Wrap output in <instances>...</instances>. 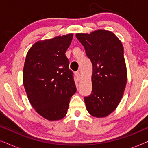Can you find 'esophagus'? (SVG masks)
<instances>
[{"instance_id": "esophagus-1", "label": "esophagus", "mask_w": 148, "mask_h": 148, "mask_svg": "<svg viewBox=\"0 0 148 148\" xmlns=\"http://www.w3.org/2000/svg\"><path fill=\"white\" fill-rule=\"evenodd\" d=\"M75 76H76V78L77 81H79L81 79V78H82V76H81V74L79 72H76L75 73Z\"/></svg>"}]
</instances>
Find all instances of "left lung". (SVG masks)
Instances as JSON below:
<instances>
[{"instance_id":"1","label":"left lung","mask_w":148,"mask_h":148,"mask_svg":"<svg viewBox=\"0 0 148 148\" xmlns=\"http://www.w3.org/2000/svg\"><path fill=\"white\" fill-rule=\"evenodd\" d=\"M92 63V92L85 97L87 110L102 118L112 113L120 103L127 80L124 49L112 32L98 29L76 34Z\"/></svg>"}]
</instances>
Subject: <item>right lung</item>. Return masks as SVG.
Here are the masks:
<instances>
[{"instance_id":"obj_1","label":"right lung","mask_w":148,"mask_h":148,"mask_svg":"<svg viewBox=\"0 0 148 148\" xmlns=\"http://www.w3.org/2000/svg\"><path fill=\"white\" fill-rule=\"evenodd\" d=\"M73 36L69 34L40 40L26 55L24 88L33 108L48 121L60 120L65 116L71 98L77 91L65 55Z\"/></svg>"}]
</instances>
